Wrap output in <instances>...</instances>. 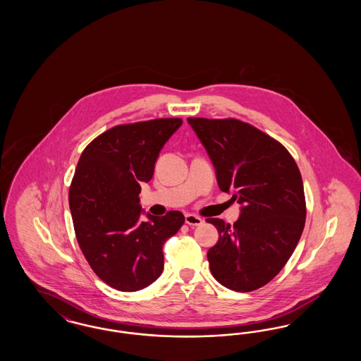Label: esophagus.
I'll return each mask as SVG.
<instances>
[{
	"instance_id": "obj_1",
	"label": "esophagus",
	"mask_w": 361,
	"mask_h": 361,
	"mask_svg": "<svg viewBox=\"0 0 361 361\" xmlns=\"http://www.w3.org/2000/svg\"><path fill=\"white\" fill-rule=\"evenodd\" d=\"M203 222H204V221H203L200 216H196V215H193V214H187V215H185V224H188V226L197 227V226H202Z\"/></svg>"
}]
</instances>
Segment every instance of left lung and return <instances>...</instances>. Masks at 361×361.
I'll return each instance as SVG.
<instances>
[{
    "mask_svg": "<svg viewBox=\"0 0 361 361\" xmlns=\"http://www.w3.org/2000/svg\"><path fill=\"white\" fill-rule=\"evenodd\" d=\"M221 190L240 204L233 226L212 218L219 240L207 253L212 276L233 291L261 288L291 257L306 221L302 176L287 149L237 119L188 118Z\"/></svg>",
    "mask_w": 361,
    "mask_h": 361,
    "instance_id": "8db88e82",
    "label": "left lung"
}]
</instances>
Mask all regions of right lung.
Returning <instances> with one entry per match:
<instances>
[{
    "label": "right lung",
    "instance_id": "right-lung-1",
    "mask_svg": "<svg viewBox=\"0 0 361 361\" xmlns=\"http://www.w3.org/2000/svg\"><path fill=\"white\" fill-rule=\"evenodd\" d=\"M181 119L116 126L93 139L80 157L69 190L78 245L93 272L123 292L146 288L164 271L162 246L184 224L180 211L158 218L139 204L164 145Z\"/></svg>",
    "mask_w": 361,
    "mask_h": 361
}]
</instances>
